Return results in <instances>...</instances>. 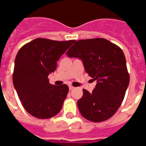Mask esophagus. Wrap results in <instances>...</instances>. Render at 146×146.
I'll list each match as a JSON object with an SVG mask.
<instances>
[{
    "label": "esophagus",
    "mask_w": 146,
    "mask_h": 146,
    "mask_svg": "<svg viewBox=\"0 0 146 146\" xmlns=\"http://www.w3.org/2000/svg\"><path fill=\"white\" fill-rule=\"evenodd\" d=\"M69 90H70V91H72V90H73V89H74V87H73L72 86H69Z\"/></svg>",
    "instance_id": "34e87169"
}]
</instances>
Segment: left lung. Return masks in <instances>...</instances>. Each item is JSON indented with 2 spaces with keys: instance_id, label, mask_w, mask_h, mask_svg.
Instances as JSON below:
<instances>
[{
  "instance_id": "left-lung-1",
  "label": "left lung",
  "mask_w": 146,
  "mask_h": 146,
  "mask_svg": "<svg viewBox=\"0 0 146 146\" xmlns=\"http://www.w3.org/2000/svg\"><path fill=\"white\" fill-rule=\"evenodd\" d=\"M66 55L82 60L86 72L97 82L92 93L82 90L83 96L77 101L81 115L92 122L111 118L121 106L129 83L122 50L105 38H96L78 40Z\"/></svg>"
}]
</instances>
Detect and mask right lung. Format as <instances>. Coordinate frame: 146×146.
<instances>
[{
  "label": "right lung",
  "instance_id": "right-lung-1",
  "mask_svg": "<svg viewBox=\"0 0 146 146\" xmlns=\"http://www.w3.org/2000/svg\"><path fill=\"white\" fill-rule=\"evenodd\" d=\"M74 42L37 38L17 54L13 84L23 108L33 116L46 119L60 111L69 87L50 84L48 75L55 72L57 61Z\"/></svg>",
  "mask_w": 146,
  "mask_h": 146
}]
</instances>
